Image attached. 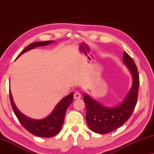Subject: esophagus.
<instances>
[{
    "label": "esophagus",
    "mask_w": 154,
    "mask_h": 154,
    "mask_svg": "<svg viewBox=\"0 0 154 154\" xmlns=\"http://www.w3.org/2000/svg\"><path fill=\"white\" fill-rule=\"evenodd\" d=\"M81 97H82V95L79 92H75V94H74V98H75V100H79V99L81 98Z\"/></svg>",
    "instance_id": "obj_1"
}]
</instances>
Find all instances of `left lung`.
<instances>
[{
  "mask_svg": "<svg viewBox=\"0 0 154 154\" xmlns=\"http://www.w3.org/2000/svg\"><path fill=\"white\" fill-rule=\"evenodd\" d=\"M123 60L133 77V86L124 101L117 107L108 108L84 94L83 100L86 108V120L90 129L98 134H106L119 128L133 114L137 104L140 77L137 68L131 56L124 51Z\"/></svg>",
  "mask_w": 154,
  "mask_h": 154,
  "instance_id": "obj_1",
  "label": "left lung"
}]
</instances>
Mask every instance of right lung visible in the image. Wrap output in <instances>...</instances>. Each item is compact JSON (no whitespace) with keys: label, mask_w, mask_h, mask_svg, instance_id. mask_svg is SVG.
<instances>
[{"label":"right lung","mask_w":154,"mask_h":154,"mask_svg":"<svg viewBox=\"0 0 154 154\" xmlns=\"http://www.w3.org/2000/svg\"><path fill=\"white\" fill-rule=\"evenodd\" d=\"M52 41H45V42H33L29 46L26 47L19 54L17 58L20 56L23 53L33 49L36 47L44 46L51 44ZM10 103L14 111L15 115L18 119L19 122L23 125L25 129H26L29 133L33 134L34 135L42 137H51L55 136L59 133L63 123L64 122L65 114H66L67 108L72 103L73 100V93H71L70 95L61 100L57 105L56 106L55 109H54L52 113L49 116L44 119L35 120L26 116L21 113L17 109L16 105L13 101V98L10 91Z\"/></svg>","instance_id":"right-lung-1"}]
</instances>
